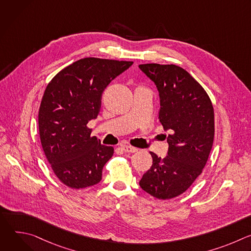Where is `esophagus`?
<instances>
[{
	"label": "esophagus",
	"mask_w": 251,
	"mask_h": 251,
	"mask_svg": "<svg viewBox=\"0 0 251 251\" xmlns=\"http://www.w3.org/2000/svg\"><path fill=\"white\" fill-rule=\"evenodd\" d=\"M122 150L124 152H127V153H136L138 151L137 148H134L132 146H129V145H124L122 146Z\"/></svg>",
	"instance_id": "esophagus-1"
}]
</instances>
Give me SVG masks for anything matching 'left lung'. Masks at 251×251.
<instances>
[{"label": "left lung", "mask_w": 251, "mask_h": 251, "mask_svg": "<svg viewBox=\"0 0 251 251\" xmlns=\"http://www.w3.org/2000/svg\"><path fill=\"white\" fill-rule=\"evenodd\" d=\"M139 68L156 85L160 98L159 121L169 144L161 159L150 152L153 164L139 182L143 191L168 200L186 192L201 174L214 137L211 101L201 85L184 68L147 63Z\"/></svg>", "instance_id": "1"}]
</instances>
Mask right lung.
Here are the masks:
<instances>
[{
  "mask_svg": "<svg viewBox=\"0 0 251 251\" xmlns=\"http://www.w3.org/2000/svg\"><path fill=\"white\" fill-rule=\"evenodd\" d=\"M132 61L86 57L68 65L48 84L39 111L42 146L52 171L69 188L98 184L114 149L91 137L86 125L97 118L101 96Z\"/></svg>",
  "mask_w": 251,
  "mask_h": 251,
  "instance_id": "add662e5",
  "label": "right lung"
}]
</instances>
